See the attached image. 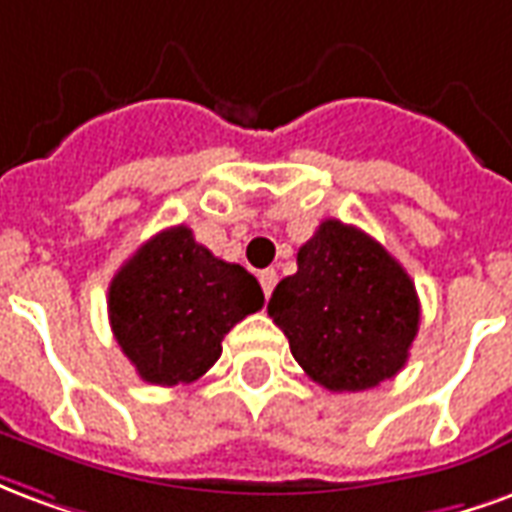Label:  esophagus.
Listing matches in <instances>:
<instances>
[{"instance_id": "34e87169", "label": "esophagus", "mask_w": 512, "mask_h": 512, "mask_svg": "<svg viewBox=\"0 0 512 512\" xmlns=\"http://www.w3.org/2000/svg\"><path fill=\"white\" fill-rule=\"evenodd\" d=\"M260 285H263V293H266V299L271 296V290L277 285V271L274 268H266V271H260Z\"/></svg>"}]
</instances>
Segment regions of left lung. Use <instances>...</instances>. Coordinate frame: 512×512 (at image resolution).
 Here are the masks:
<instances>
[{
    "label": "left lung",
    "instance_id": "1",
    "mask_svg": "<svg viewBox=\"0 0 512 512\" xmlns=\"http://www.w3.org/2000/svg\"><path fill=\"white\" fill-rule=\"evenodd\" d=\"M299 271L268 301L290 354L315 384L362 392L397 376L419 332L406 268L351 224L326 219L299 249Z\"/></svg>",
    "mask_w": 512,
    "mask_h": 512
}]
</instances>
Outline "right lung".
<instances>
[{
  "instance_id": "add662e5",
  "label": "right lung",
  "mask_w": 512,
  "mask_h": 512,
  "mask_svg": "<svg viewBox=\"0 0 512 512\" xmlns=\"http://www.w3.org/2000/svg\"><path fill=\"white\" fill-rule=\"evenodd\" d=\"M263 301L244 266L219 260L178 224L120 266L109 285V321L142 381L178 386L205 376L222 356L224 334Z\"/></svg>"
}]
</instances>
